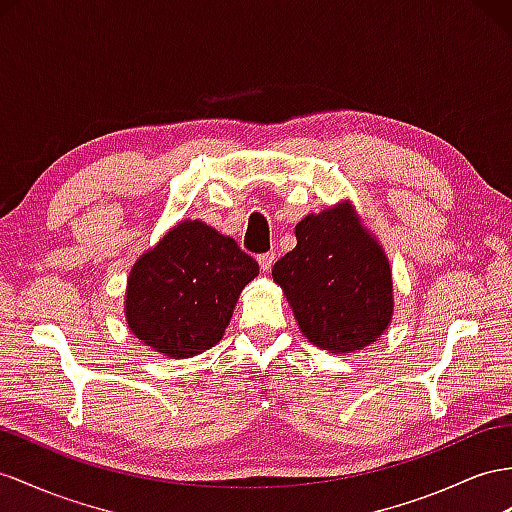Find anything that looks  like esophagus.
<instances>
[{"label": "esophagus", "mask_w": 512, "mask_h": 512, "mask_svg": "<svg viewBox=\"0 0 512 512\" xmlns=\"http://www.w3.org/2000/svg\"><path fill=\"white\" fill-rule=\"evenodd\" d=\"M257 261H259V268L264 270V272H268V270L272 268V264H274V253H264V255H259V257H257Z\"/></svg>", "instance_id": "obj_1"}]
</instances>
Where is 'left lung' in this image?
Here are the masks:
<instances>
[{
	"mask_svg": "<svg viewBox=\"0 0 512 512\" xmlns=\"http://www.w3.org/2000/svg\"><path fill=\"white\" fill-rule=\"evenodd\" d=\"M300 331L322 350L376 342L393 316L387 255L346 201L296 225V248L272 268Z\"/></svg>",
	"mask_w": 512,
	"mask_h": 512,
	"instance_id": "8db88e82",
	"label": "left lung"
}]
</instances>
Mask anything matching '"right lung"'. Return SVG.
<instances>
[{
  "mask_svg": "<svg viewBox=\"0 0 512 512\" xmlns=\"http://www.w3.org/2000/svg\"><path fill=\"white\" fill-rule=\"evenodd\" d=\"M257 274V261L229 235L183 220L129 272V331L166 357L201 355L225 335L240 292Z\"/></svg>",
  "mask_w": 512,
  "mask_h": 512,
  "instance_id": "right-lung-1",
  "label": "right lung"
}]
</instances>
